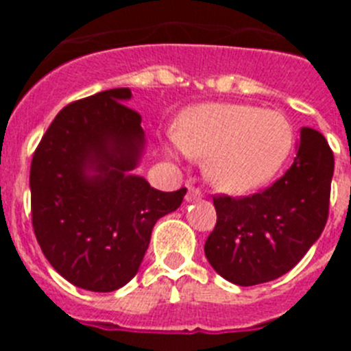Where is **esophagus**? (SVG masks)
<instances>
[{"instance_id":"esophagus-1","label":"esophagus","mask_w":351,"mask_h":351,"mask_svg":"<svg viewBox=\"0 0 351 351\" xmlns=\"http://www.w3.org/2000/svg\"><path fill=\"white\" fill-rule=\"evenodd\" d=\"M200 198H202V190L195 188V186H190L188 193H186V202H195V200H200Z\"/></svg>"}]
</instances>
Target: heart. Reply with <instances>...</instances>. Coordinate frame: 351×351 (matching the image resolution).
Wrapping results in <instances>:
<instances>
[{
    "mask_svg": "<svg viewBox=\"0 0 351 351\" xmlns=\"http://www.w3.org/2000/svg\"><path fill=\"white\" fill-rule=\"evenodd\" d=\"M186 156L204 160L207 181L246 193L271 181L293 147L287 117L244 104H206L186 110L176 132Z\"/></svg>",
    "mask_w": 351,
    "mask_h": 351,
    "instance_id": "obj_1",
    "label": "heart"
}]
</instances>
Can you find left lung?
Instances as JSON below:
<instances>
[{
	"mask_svg": "<svg viewBox=\"0 0 351 351\" xmlns=\"http://www.w3.org/2000/svg\"><path fill=\"white\" fill-rule=\"evenodd\" d=\"M332 173L325 137L302 128L295 160L269 188L247 197L214 195L218 221L204 246L214 271L253 287L295 267L325 228Z\"/></svg>",
	"mask_w": 351,
	"mask_h": 351,
	"instance_id": "1",
	"label": "left lung"
}]
</instances>
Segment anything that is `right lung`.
Returning <instances> with one entry per match:
<instances>
[{
	"instance_id": "obj_1",
	"label": "right lung",
	"mask_w": 351,
	"mask_h": 351,
	"mask_svg": "<svg viewBox=\"0 0 351 351\" xmlns=\"http://www.w3.org/2000/svg\"><path fill=\"white\" fill-rule=\"evenodd\" d=\"M128 88L68 104L31 161V221L52 267L75 287L114 291L137 274L153 226L181 206L186 188L154 190L130 176L144 147ZM89 171H95L93 176Z\"/></svg>"
}]
</instances>
